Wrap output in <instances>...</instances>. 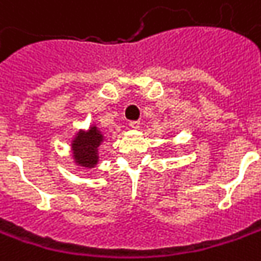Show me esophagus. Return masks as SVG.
<instances>
[{
    "mask_svg": "<svg viewBox=\"0 0 261 261\" xmlns=\"http://www.w3.org/2000/svg\"><path fill=\"white\" fill-rule=\"evenodd\" d=\"M130 127L133 128V130H139L140 122L139 121H130Z\"/></svg>",
    "mask_w": 261,
    "mask_h": 261,
    "instance_id": "obj_1",
    "label": "esophagus"
}]
</instances>
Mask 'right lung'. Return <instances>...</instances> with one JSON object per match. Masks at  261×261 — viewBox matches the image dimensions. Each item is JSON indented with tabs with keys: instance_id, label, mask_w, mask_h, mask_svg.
<instances>
[{
	"instance_id": "add662e5",
	"label": "right lung",
	"mask_w": 261,
	"mask_h": 261,
	"mask_svg": "<svg viewBox=\"0 0 261 261\" xmlns=\"http://www.w3.org/2000/svg\"><path fill=\"white\" fill-rule=\"evenodd\" d=\"M103 140L102 130L95 124L89 125L86 130H77L70 141V151L75 165L86 170L96 167L99 162V146Z\"/></svg>"
}]
</instances>
